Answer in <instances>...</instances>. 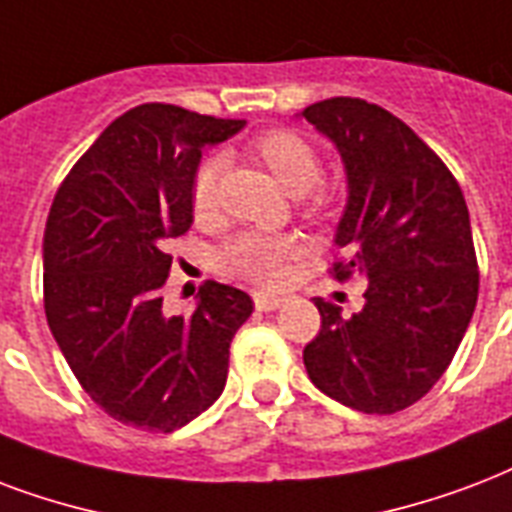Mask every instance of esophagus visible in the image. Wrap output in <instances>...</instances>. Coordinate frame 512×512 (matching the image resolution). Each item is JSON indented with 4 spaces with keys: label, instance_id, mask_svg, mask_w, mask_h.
<instances>
[{
    "label": "esophagus",
    "instance_id": "34e87169",
    "mask_svg": "<svg viewBox=\"0 0 512 512\" xmlns=\"http://www.w3.org/2000/svg\"><path fill=\"white\" fill-rule=\"evenodd\" d=\"M284 300L276 298V295H268V292H255V308L257 311H276L282 306Z\"/></svg>",
    "mask_w": 512,
    "mask_h": 512
}]
</instances>
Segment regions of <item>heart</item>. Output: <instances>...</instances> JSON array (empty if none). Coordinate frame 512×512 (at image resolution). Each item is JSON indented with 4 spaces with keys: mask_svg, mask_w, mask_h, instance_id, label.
<instances>
[{
    "mask_svg": "<svg viewBox=\"0 0 512 512\" xmlns=\"http://www.w3.org/2000/svg\"><path fill=\"white\" fill-rule=\"evenodd\" d=\"M257 158L271 169L292 195H306L322 177V161L317 150L292 131H268L255 142ZM225 174V155H209L198 163L190 185V206L195 220H209L220 204V182ZM298 244L292 236L268 233H241L230 239L217 255L225 273L255 284H279L284 279L287 260L295 257Z\"/></svg>",
    "mask_w": 512,
    "mask_h": 512,
    "instance_id": "b5f03b06",
    "label": "heart"
}]
</instances>
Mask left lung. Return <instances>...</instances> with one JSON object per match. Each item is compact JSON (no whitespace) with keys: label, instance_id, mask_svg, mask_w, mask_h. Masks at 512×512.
Wrapping results in <instances>:
<instances>
[{"label":"left lung","instance_id":"left-lung-1","mask_svg":"<svg viewBox=\"0 0 512 512\" xmlns=\"http://www.w3.org/2000/svg\"><path fill=\"white\" fill-rule=\"evenodd\" d=\"M341 155L346 206L335 279L360 273L365 306L343 317L317 298L322 327L303 349L317 389L362 413H397L454 360L478 300L470 212L454 174L400 117L335 96L300 112Z\"/></svg>","mask_w":512,"mask_h":512}]
</instances>
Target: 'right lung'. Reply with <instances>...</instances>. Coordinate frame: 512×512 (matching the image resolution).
<instances>
[{
    "instance_id": "1",
    "label": "right lung",
    "mask_w": 512,
    "mask_h": 512,
    "mask_svg": "<svg viewBox=\"0 0 512 512\" xmlns=\"http://www.w3.org/2000/svg\"><path fill=\"white\" fill-rule=\"evenodd\" d=\"M244 120L142 104L112 120L50 206L45 317L93 403L112 419L174 432L222 395L230 341L252 314L244 290L206 282L190 317L163 311L169 239L193 225L204 147Z\"/></svg>"
}]
</instances>
